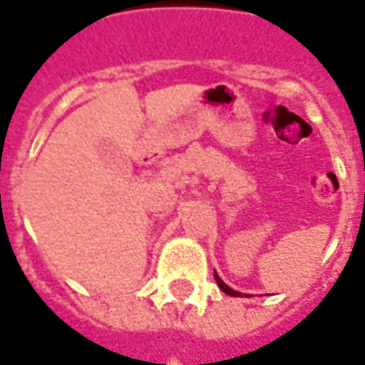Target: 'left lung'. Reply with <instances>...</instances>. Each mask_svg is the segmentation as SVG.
Listing matches in <instances>:
<instances>
[{
	"mask_svg": "<svg viewBox=\"0 0 365 365\" xmlns=\"http://www.w3.org/2000/svg\"><path fill=\"white\" fill-rule=\"evenodd\" d=\"M215 279H217V285H219V287H221V289L225 291V293H227V295H230V297H240V295H238V291L230 289L229 285H227V283L222 282L221 277H219V275H217V272H215Z\"/></svg>",
	"mask_w": 365,
	"mask_h": 365,
	"instance_id": "8db88e82",
	"label": "left lung"
}]
</instances>
